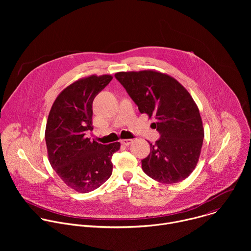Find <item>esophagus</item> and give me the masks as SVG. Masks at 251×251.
Returning a JSON list of instances; mask_svg holds the SVG:
<instances>
[{"label": "esophagus", "instance_id": "esophagus-1", "mask_svg": "<svg viewBox=\"0 0 251 251\" xmlns=\"http://www.w3.org/2000/svg\"><path fill=\"white\" fill-rule=\"evenodd\" d=\"M120 142H121V144H122V145L129 146V145L131 144V143L133 142V140H132V139H122Z\"/></svg>", "mask_w": 251, "mask_h": 251}]
</instances>
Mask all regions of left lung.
Returning a JSON list of instances; mask_svg holds the SVG:
<instances>
[{"instance_id": "1", "label": "left lung", "mask_w": 251, "mask_h": 251, "mask_svg": "<svg viewBox=\"0 0 251 251\" xmlns=\"http://www.w3.org/2000/svg\"><path fill=\"white\" fill-rule=\"evenodd\" d=\"M115 77L139 111L156 119L153 125L161 135L142 160L143 171L163 184L185 180L199 162L204 136L199 108L189 91L174 77L152 69L121 71Z\"/></svg>"}]
</instances>
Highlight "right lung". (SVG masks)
<instances>
[{"instance_id":"obj_1","label":"right lung","mask_w":251,"mask_h":251,"mask_svg":"<svg viewBox=\"0 0 251 251\" xmlns=\"http://www.w3.org/2000/svg\"><path fill=\"white\" fill-rule=\"evenodd\" d=\"M109 75H89L65 87L54 100L46 127L49 161L61 181L78 193H89L112 174V155L120 143L103 145L86 137L92 126V103L111 80Z\"/></svg>"}]
</instances>
